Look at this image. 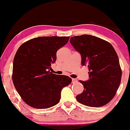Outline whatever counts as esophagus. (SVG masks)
<instances>
[{
    "mask_svg": "<svg viewBox=\"0 0 130 130\" xmlns=\"http://www.w3.org/2000/svg\"><path fill=\"white\" fill-rule=\"evenodd\" d=\"M77 82V80L76 79H72V84H76Z\"/></svg>",
    "mask_w": 130,
    "mask_h": 130,
    "instance_id": "1",
    "label": "esophagus"
}]
</instances>
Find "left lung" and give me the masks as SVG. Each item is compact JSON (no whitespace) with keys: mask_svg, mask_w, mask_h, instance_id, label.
<instances>
[{"mask_svg":"<svg viewBox=\"0 0 130 130\" xmlns=\"http://www.w3.org/2000/svg\"><path fill=\"white\" fill-rule=\"evenodd\" d=\"M70 43L81 56V64L89 68V79L79 80L84 91L76 96L79 103L102 107L115 96L121 78L119 59L110 43L89 35L71 37Z\"/></svg>","mask_w":130,"mask_h":130,"instance_id":"1","label":"left lung"}]
</instances>
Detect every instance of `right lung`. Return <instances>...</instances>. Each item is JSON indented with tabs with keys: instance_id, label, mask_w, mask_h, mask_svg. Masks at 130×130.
Masks as SVG:
<instances>
[{
	"instance_id": "add662e5",
	"label": "right lung",
	"mask_w": 130,
	"mask_h": 130,
	"mask_svg": "<svg viewBox=\"0 0 130 130\" xmlns=\"http://www.w3.org/2000/svg\"><path fill=\"white\" fill-rule=\"evenodd\" d=\"M69 37L35 38L19 47L13 59L12 80L23 101L38 109L58 104L62 88L72 82L69 77L50 72L56 52Z\"/></svg>"
}]
</instances>
